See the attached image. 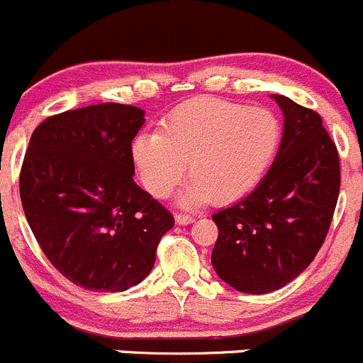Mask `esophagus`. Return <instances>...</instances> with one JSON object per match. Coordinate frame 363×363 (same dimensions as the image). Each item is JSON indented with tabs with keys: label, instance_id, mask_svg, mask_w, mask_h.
<instances>
[{
	"label": "esophagus",
	"instance_id": "34e87169",
	"mask_svg": "<svg viewBox=\"0 0 363 363\" xmlns=\"http://www.w3.org/2000/svg\"><path fill=\"white\" fill-rule=\"evenodd\" d=\"M177 224H180V225H186V224H192L194 220H196V218L194 217H190V215H185V213H178L177 217Z\"/></svg>",
	"mask_w": 363,
	"mask_h": 363
}]
</instances>
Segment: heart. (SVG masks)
<instances>
[{
  "label": "heart",
  "mask_w": 363,
  "mask_h": 363,
  "mask_svg": "<svg viewBox=\"0 0 363 363\" xmlns=\"http://www.w3.org/2000/svg\"><path fill=\"white\" fill-rule=\"evenodd\" d=\"M282 127L272 111L201 96L171 111L159 130L132 141V162L152 196L167 197L192 174L178 197L183 206L233 203L252 192L277 157Z\"/></svg>",
  "instance_id": "b5f03b06"
}]
</instances>
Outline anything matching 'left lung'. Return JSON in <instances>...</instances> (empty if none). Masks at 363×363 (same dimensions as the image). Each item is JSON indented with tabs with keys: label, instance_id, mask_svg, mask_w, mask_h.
I'll list each match as a JSON object with an SVG mask.
<instances>
[{
	"label": "left lung",
	"instance_id": "left-lung-1",
	"mask_svg": "<svg viewBox=\"0 0 363 363\" xmlns=\"http://www.w3.org/2000/svg\"><path fill=\"white\" fill-rule=\"evenodd\" d=\"M284 113L281 148L252 194L211 215V264L236 291L284 288L312 263L330 229L340 186L339 153L315 111L274 95Z\"/></svg>",
	"mask_w": 363,
	"mask_h": 363
}]
</instances>
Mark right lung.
<instances>
[{
	"label": "right lung",
	"instance_id": "add662e5",
	"mask_svg": "<svg viewBox=\"0 0 363 363\" xmlns=\"http://www.w3.org/2000/svg\"><path fill=\"white\" fill-rule=\"evenodd\" d=\"M145 111L96 104L35 128L21 169L24 215L52 267L84 289L118 293L155 264L174 218L134 182Z\"/></svg>",
	"mask_w": 363,
	"mask_h": 363
}]
</instances>
